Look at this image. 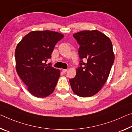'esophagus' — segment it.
I'll return each mask as SVG.
<instances>
[{
    "instance_id": "esophagus-1",
    "label": "esophagus",
    "mask_w": 132,
    "mask_h": 132,
    "mask_svg": "<svg viewBox=\"0 0 132 132\" xmlns=\"http://www.w3.org/2000/svg\"><path fill=\"white\" fill-rule=\"evenodd\" d=\"M67 71H68V70H67V69H62V72H63L64 73H66Z\"/></svg>"
}]
</instances>
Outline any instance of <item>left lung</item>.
I'll use <instances>...</instances> for the list:
<instances>
[{"instance_id":"obj_1","label":"left lung","mask_w":132,"mask_h":132,"mask_svg":"<svg viewBox=\"0 0 132 132\" xmlns=\"http://www.w3.org/2000/svg\"><path fill=\"white\" fill-rule=\"evenodd\" d=\"M73 36L80 45V61L76 76L69 79L70 84L77 95L90 97L102 89L109 75L114 60L112 42L96 30L81 31Z\"/></svg>"}]
</instances>
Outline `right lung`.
<instances>
[{
    "mask_svg": "<svg viewBox=\"0 0 132 132\" xmlns=\"http://www.w3.org/2000/svg\"><path fill=\"white\" fill-rule=\"evenodd\" d=\"M63 37L53 31H33L17 45L16 71L29 92L36 97H46L55 90L60 71L46 62L51 58L56 43Z\"/></svg>",
    "mask_w": 132,
    "mask_h": 132,
    "instance_id": "obj_1",
    "label": "right lung"
}]
</instances>
